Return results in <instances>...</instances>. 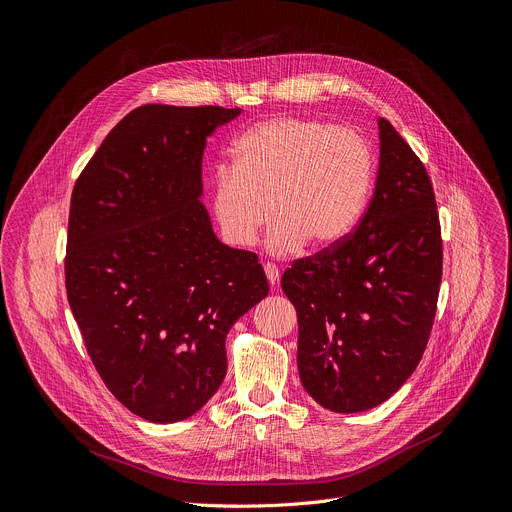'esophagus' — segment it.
Listing matches in <instances>:
<instances>
[{
	"label": "esophagus",
	"mask_w": 512,
	"mask_h": 512,
	"mask_svg": "<svg viewBox=\"0 0 512 512\" xmlns=\"http://www.w3.org/2000/svg\"><path fill=\"white\" fill-rule=\"evenodd\" d=\"M264 272H266V278L270 282V286H276L278 284V278H280V272L274 264H264Z\"/></svg>",
	"instance_id": "esophagus-1"
}]
</instances>
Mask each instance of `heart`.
<instances>
[{"label":"heart","mask_w":512,"mask_h":512,"mask_svg":"<svg viewBox=\"0 0 512 512\" xmlns=\"http://www.w3.org/2000/svg\"><path fill=\"white\" fill-rule=\"evenodd\" d=\"M373 173V151L355 129L276 117L238 137L232 169H216L212 218L222 240L238 250L256 244L268 218L270 254L290 256L306 244L331 250L357 228Z\"/></svg>","instance_id":"heart-1"}]
</instances>
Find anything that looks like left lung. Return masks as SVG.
I'll list each match as a JSON object with an SVG mask.
<instances>
[{
  "label": "left lung",
  "mask_w": 512,
  "mask_h": 512,
  "mask_svg": "<svg viewBox=\"0 0 512 512\" xmlns=\"http://www.w3.org/2000/svg\"><path fill=\"white\" fill-rule=\"evenodd\" d=\"M377 127L379 171L359 226L280 280L296 309L302 387L337 414L371 410L416 371L442 282L428 171L387 119Z\"/></svg>",
  "instance_id": "1"
}]
</instances>
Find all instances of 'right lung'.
I'll use <instances>...</instances> for the list:
<instances>
[{
	"label": "right lung",
	"instance_id": "right-lung-1",
	"mask_svg": "<svg viewBox=\"0 0 512 512\" xmlns=\"http://www.w3.org/2000/svg\"><path fill=\"white\" fill-rule=\"evenodd\" d=\"M240 109L143 105L76 179L66 294L86 351L135 416L173 424L222 385L232 325L268 294L258 256L199 201L206 139Z\"/></svg>",
	"mask_w": 512,
	"mask_h": 512
}]
</instances>
